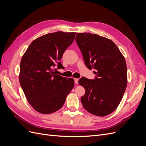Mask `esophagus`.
Listing matches in <instances>:
<instances>
[{"label":"esophagus","mask_w":146,"mask_h":146,"mask_svg":"<svg viewBox=\"0 0 146 146\" xmlns=\"http://www.w3.org/2000/svg\"><path fill=\"white\" fill-rule=\"evenodd\" d=\"M74 82L76 84H78V78H74Z\"/></svg>","instance_id":"34e87169"}]
</instances>
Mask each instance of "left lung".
<instances>
[{
	"instance_id": "obj_1",
	"label": "left lung",
	"mask_w": 146,
	"mask_h": 146,
	"mask_svg": "<svg viewBox=\"0 0 146 146\" xmlns=\"http://www.w3.org/2000/svg\"><path fill=\"white\" fill-rule=\"evenodd\" d=\"M76 40L87 68L94 69V80L82 77L79 85L85 94L81 102L87 111L105 116L115 110L127 85V70L124 57L110 39L90 33H77Z\"/></svg>"
}]
</instances>
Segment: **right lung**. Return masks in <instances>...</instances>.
I'll list each match as a JSON object with an SVG mask.
<instances>
[{
  "instance_id": "right-lung-1",
  "label": "right lung",
  "mask_w": 146,
  "mask_h": 146,
  "mask_svg": "<svg viewBox=\"0 0 146 146\" xmlns=\"http://www.w3.org/2000/svg\"><path fill=\"white\" fill-rule=\"evenodd\" d=\"M76 35L56 32L43 35L32 42L22 57L19 82L29 103L39 113L58 111L73 89L74 79L55 74L54 69L63 68L60 60Z\"/></svg>"
}]
</instances>
